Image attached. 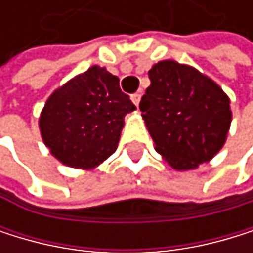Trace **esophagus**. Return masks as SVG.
Instances as JSON below:
<instances>
[{
    "label": "esophagus",
    "instance_id": "obj_1",
    "mask_svg": "<svg viewBox=\"0 0 253 253\" xmlns=\"http://www.w3.org/2000/svg\"><path fill=\"white\" fill-rule=\"evenodd\" d=\"M130 100L133 101V104L138 108V104H139V101H141V94L139 92H136V94H132L130 95Z\"/></svg>",
    "mask_w": 253,
    "mask_h": 253
}]
</instances>
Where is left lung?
Segmentation results:
<instances>
[{
	"label": "left lung",
	"instance_id": "8db88e82",
	"mask_svg": "<svg viewBox=\"0 0 253 253\" xmlns=\"http://www.w3.org/2000/svg\"><path fill=\"white\" fill-rule=\"evenodd\" d=\"M139 109L156 152L174 170H193L223 147L231 126L229 97L196 68L162 60L149 71Z\"/></svg>",
	"mask_w": 253,
	"mask_h": 253
}]
</instances>
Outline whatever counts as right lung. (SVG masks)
<instances>
[{
	"label": "right lung",
	"mask_w": 253,
	"mask_h": 253,
	"mask_svg": "<svg viewBox=\"0 0 253 253\" xmlns=\"http://www.w3.org/2000/svg\"><path fill=\"white\" fill-rule=\"evenodd\" d=\"M135 109L129 95L121 92L120 79L95 65L50 95L39 129L56 159L89 170L117 150L124 117Z\"/></svg>",
	"instance_id": "obj_1"
}]
</instances>
